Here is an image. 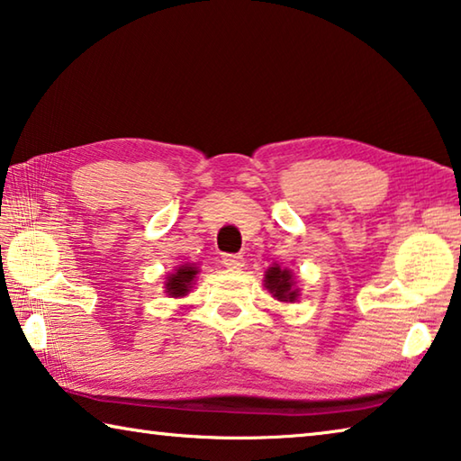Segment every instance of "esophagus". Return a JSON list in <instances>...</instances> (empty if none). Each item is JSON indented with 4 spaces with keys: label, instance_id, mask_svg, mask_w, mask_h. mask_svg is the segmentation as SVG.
Returning <instances> with one entry per match:
<instances>
[{
    "label": "esophagus",
    "instance_id": "34e87169",
    "mask_svg": "<svg viewBox=\"0 0 461 461\" xmlns=\"http://www.w3.org/2000/svg\"><path fill=\"white\" fill-rule=\"evenodd\" d=\"M221 262L228 267L230 270H241L244 268V258L240 254H223Z\"/></svg>",
    "mask_w": 461,
    "mask_h": 461
}]
</instances>
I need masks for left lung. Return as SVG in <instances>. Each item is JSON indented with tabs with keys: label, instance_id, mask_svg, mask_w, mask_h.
Wrapping results in <instances>:
<instances>
[{
	"label": "left lung",
	"instance_id": "1",
	"mask_svg": "<svg viewBox=\"0 0 461 461\" xmlns=\"http://www.w3.org/2000/svg\"><path fill=\"white\" fill-rule=\"evenodd\" d=\"M264 286L268 288L272 296L283 303H294L299 299V288L294 286V278L291 270L280 268L278 264H272L264 275Z\"/></svg>",
	"mask_w": 461,
	"mask_h": 461
}]
</instances>
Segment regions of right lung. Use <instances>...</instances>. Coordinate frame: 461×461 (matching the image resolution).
<instances>
[{
    "mask_svg": "<svg viewBox=\"0 0 461 461\" xmlns=\"http://www.w3.org/2000/svg\"><path fill=\"white\" fill-rule=\"evenodd\" d=\"M197 272L199 268L194 267V264H183V267H178L173 275L167 278L165 288H167V294L168 296H185L186 293L191 291V285L193 280L197 278Z\"/></svg>",
    "mask_w": 461,
    "mask_h": 461,
    "instance_id": "add662e5",
    "label": "right lung"
}]
</instances>
